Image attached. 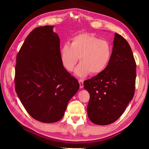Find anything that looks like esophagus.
<instances>
[{
    "mask_svg": "<svg viewBox=\"0 0 149 149\" xmlns=\"http://www.w3.org/2000/svg\"><path fill=\"white\" fill-rule=\"evenodd\" d=\"M79 87L81 89V88L84 87V80L81 79H79Z\"/></svg>",
    "mask_w": 149,
    "mask_h": 149,
    "instance_id": "esophagus-1",
    "label": "esophagus"
}]
</instances>
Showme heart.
Listing matches in <instances>:
<instances>
[{"label":"heart","instance_id":"heart-1","mask_svg":"<svg viewBox=\"0 0 149 149\" xmlns=\"http://www.w3.org/2000/svg\"><path fill=\"white\" fill-rule=\"evenodd\" d=\"M60 59L68 72L74 70L79 58L80 64L75 70V74L85 77L89 74L97 75L108 67L112 58V47L109 42L94 35L81 33L60 48Z\"/></svg>","mask_w":149,"mask_h":149}]
</instances>
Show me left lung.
Masks as SVG:
<instances>
[{"label": "left lung", "instance_id": "8db88e82", "mask_svg": "<svg viewBox=\"0 0 149 149\" xmlns=\"http://www.w3.org/2000/svg\"><path fill=\"white\" fill-rule=\"evenodd\" d=\"M112 56L104 71L84 83L90 94L88 117L97 125H108L124 112L135 93L136 63L127 41L115 33Z\"/></svg>", "mask_w": 149, "mask_h": 149}]
</instances>
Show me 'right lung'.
Here are the masks:
<instances>
[{"instance_id":"add662e5","label":"right lung","mask_w":149,"mask_h":149,"mask_svg":"<svg viewBox=\"0 0 149 149\" xmlns=\"http://www.w3.org/2000/svg\"><path fill=\"white\" fill-rule=\"evenodd\" d=\"M53 26L38 27L30 33L16 56L15 89L29 114L44 123L64 116L79 84L62 65L60 39Z\"/></svg>"}]
</instances>
